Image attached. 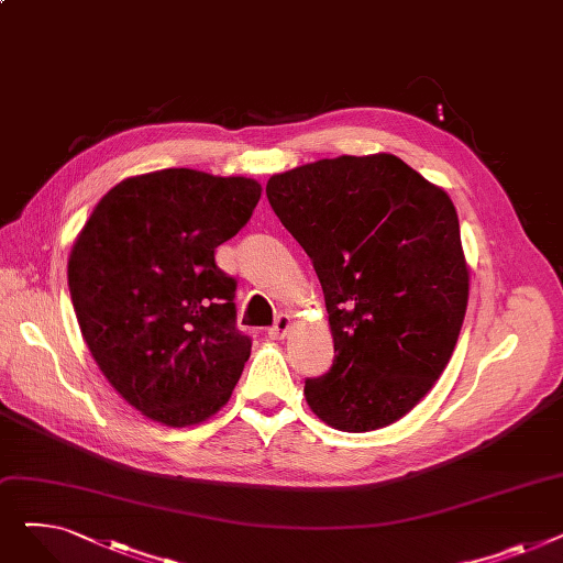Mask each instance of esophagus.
I'll list each match as a JSON object with an SVG mask.
<instances>
[{"label": "esophagus", "instance_id": "1", "mask_svg": "<svg viewBox=\"0 0 563 563\" xmlns=\"http://www.w3.org/2000/svg\"><path fill=\"white\" fill-rule=\"evenodd\" d=\"M289 329H291V317L287 312H280L274 321V327L269 329V338L272 340H283L289 333Z\"/></svg>", "mask_w": 563, "mask_h": 563}]
</instances>
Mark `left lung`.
<instances>
[{
  "instance_id": "left-lung-1",
  "label": "left lung",
  "mask_w": 563,
  "mask_h": 563,
  "mask_svg": "<svg viewBox=\"0 0 563 563\" xmlns=\"http://www.w3.org/2000/svg\"><path fill=\"white\" fill-rule=\"evenodd\" d=\"M266 198L327 299L335 361L306 378L308 406L349 433L397 422L433 388L463 327L470 272L454 202L388 153L272 175Z\"/></svg>"
}]
</instances>
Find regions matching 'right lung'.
<instances>
[{
	"label": "right lung",
	"mask_w": 563,
	"mask_h": 563,
	"mask_svg": "<svg viewBox=\"0 0 563 563\" xmlns=\"http://www.w3.org/2000/svg\"><path fill=\"white\" fill-rule=\"evenodd\" d=\"M251 177L191 168L134 175L102 196L68 260L88 351L130 406L166 427L200 424L230 399L251 356L214 251L260 200Z\"/></svg>",
	"instance_id": "obj_1"
}]
</instances>
